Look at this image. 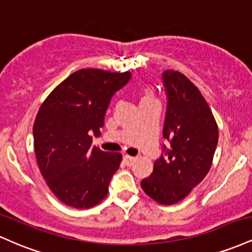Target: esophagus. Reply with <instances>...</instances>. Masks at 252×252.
<instances>
[{
  "mask_svg": "<svg viewBox=\"0 0 252 252\" xmlns=\"http://www.w3.org/2000/svg\"><path fill=\"white\" fill-rule=\"evenodd\" d=\"M123 160H124V162H126V166H131V164L134 163L136 160H137V158H132V156L124 155V156H123Z\"/></svg>",
  "mask_w": 252,
  "mask_h": 252,
  "instance_id": "34e87169",
  "label": "esophagus"
}]
</instances>
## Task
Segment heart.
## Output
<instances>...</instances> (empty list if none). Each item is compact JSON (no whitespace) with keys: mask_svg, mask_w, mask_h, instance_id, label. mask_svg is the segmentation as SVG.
<instances>
[{"mask_svg":"<svg viewBox=\"0 0 252 252\" xmlns=\"http://www.w3.org/2000/svg\"><path fill=\"white\" fill-rule=\"evenodd\" d=\"M141 96H142V99L141 100L154 99V91H153V89L149 88V86H146V88H143L142 91H141Z\"/></svg>","mask_w":252,"mask_h":252,"instance_id":"b5f03b06","label":"heart"}]
</instances>
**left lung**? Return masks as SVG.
I'll use <instances>...</instances> for the list:
<instances>
[{"label":"left lung","mask_w":252,"mask_h":252,"mask_svg":"<svg viewBox=\"0 0 252 252\" xmlns=\"http://www.w3.org/2000/svg\"><path fill=\"white\" fill-rule=\"evenodd\" d=\"M167 104L163 155L154 162L149 178L141 181L147 195L161 205H173L204 180L218 143V126L199 89L179 71L163 72Z\"/></svg>","instance_id":"1"}]
</instances>
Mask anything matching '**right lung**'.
I'll return each instance as SVG.
<instances>
[{"instance_id":"obj_1","label":"right lung","mask_w":252,"mask_h":252,"mask_svg":"<svg viewBox=\"0 0 252 252\" xmlns=\"http://www.w3.org/2000/svg\"><path fill=\"white\" fill-rule=\"evenodd\" d=\"M130 72L83 68L60 83L43 100L34 121V150L40 173L53 194L67 206L90 209L108 195L121 153L92 147L115 92Z\"/></svg>"}]
</instances>
